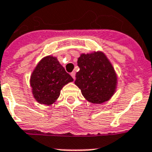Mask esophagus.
<instances>
[{"mask_svg":"<svg viewBox=\"0 0 152 152\" xmlns=\"http://www.w3.org/2000/svg\"><path fill=\"white\" fill-rule=\"evenodd\" d=\"M71 76H72V77L73 78V80H75V78H76V72H71Z\"/></svg>","mask_w":152,"mask_h":152,"instance_id":"obj_1","label":"esophagus"}]
</instances>
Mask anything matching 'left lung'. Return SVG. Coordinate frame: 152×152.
<instances>
[{"label":"left lung","mask_w":152,"mask_h":152,"mask_svg":"<svg viewBox=\"0 0 152 152\" xmlns=\"http://www.w3.org/2000/svg\"><path fill=\"white\" fill-rule=\"evenodd\" d=\"M75 83L82 95L92 103L108 101L115 92L117 76L112 64L102 52L81 54Z\"/></svg>","instance_id":"left-lung-1"}]
</instances>
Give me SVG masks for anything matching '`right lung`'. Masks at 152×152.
Listing matches in <instances>:
<instances>
[{"label": "right lung", "mask_w": 152, "mask_h": 152, "mask_svg": "<svg viewBox=\"0 0 152 152\" xmlns=\"http://www.w3.org/2000/svg\"><path fill=\"white\" fill-rule=\"evenodd\" d=\"M73 79L64 70L57 57H44L37 64L31 76L34 99L39 103L51 105L58 99L61 90Z\"/></svg>", "instance_id": "obj_1"}]
</instances>
